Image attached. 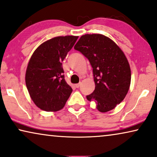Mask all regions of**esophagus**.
Instances as JSON below:
<instances>
[{
    "instance_id": "esophagus-1",
    "label": "esophagus",
    "mask_w": 157,
    "mask_h": 157,
    "mask_svg": "<svg viewBox=\"0 0 157 157\" xmlns=\"http://www.w3.org/2000/svg\"><path fill=\"white\" fill-rule=\"evenodd\" d=\"M80 84H81V83H78V84H76V85H75V87H76L77 88H79V87H80Z\"/></svg>"
}]
</instances>
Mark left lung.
<instances>
[{
	"label": "left lung",
	"mask_w": 157,
	"mask_h": 157,
	"mask_svg": "<svg viewBox=\"0 0 157 157\" xmlns=\"http://www.w3.org/2000/svg\"><path fill=\"white\" fill-rule=\"evenodd\" d=\"M89 59L95 89L87 95L101 112L113 109L127 95L131 82V70L127 57L117 45L101 34L81 36L74 47Z\"/></svg>",
	"instance_id": "left-lung-1"
}]
</instances>
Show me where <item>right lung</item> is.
Here are the masks:
<instances>
[{
    "mask_svg": "<svg viewBox=\"0 0 157 157\" xmlns=\"http://www.w3.org/2000/svg\"><path fill=\"white\" fill-rule=\"evenodd\" d=\"M78 36L54 37L41 44L33 54L25 73V84L35 105L46 112L63 109L72 92L66 82L63 63Z\"/></svg>",
    "mask_w": 157,
    "mask_h": 157,
    "instance_id": "1",
    "label": "right lung"
}]
</instances>
